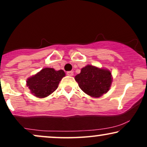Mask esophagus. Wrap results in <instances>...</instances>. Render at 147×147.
<instances>
[{
  "label": "esophagus",
  "instance_id": "34e87169",
  "mask_svg": "<svg viewBox=\"0 0 147 147\" xmlns=\"http://www.w3.org/2000/svg\"><path fill=\"white\" fill-rule=\"evenodd\" d=\"M67 75H68V76H72V75H74L73 71H68V72H67Z\"/></svg>",
  "mask_w": 147,
  "mask_h": 147
}]
</instances>
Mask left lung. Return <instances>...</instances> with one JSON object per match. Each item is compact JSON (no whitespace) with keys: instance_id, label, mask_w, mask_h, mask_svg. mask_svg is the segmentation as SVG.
Returning a JSON list of instances; mask_svg holds the SVG:
<instances>
[{"instance_id":"1","label":"left lung","mask_w":147,"mask_h":147,"mask_svg":"<svg viewBox=\"0 0 147 147\" xmlns=\"http://www.w3.org/2000/svg\"><path fill=\"white\" fill-rule=\"evenodd\" d=\"M75 79L84 92L94 97H99L107 92L112 82L110 71L90 65L82 68Z\"/></svg>"}]
</instances>
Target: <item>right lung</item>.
<instances>
[{
	"instance_id": "add662e5",
	"label": "right lung",
	"mask_w": 147,
	"mask_h": 147,
	"mask_svg": "<svg viewBox=\"0 0 147 147\" xmlns=\"http://www.w3.org/2000/svg\"><path fill=\"white\" fill-rule=\"evenodd\" d=\"M64 76L63 70L56 71L53 68H45L28 79L27 86L34 95L43 98L50 95L56 90Z\"/></svg>"
}]
</instances>
